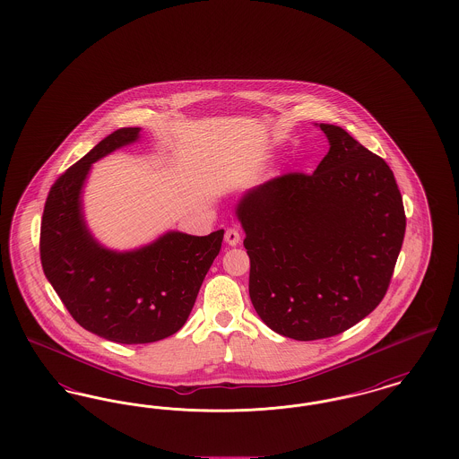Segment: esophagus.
Wrapping results in <instances>:
<instances>
[{"label": "esophagus", "instance_id": "1", "mask_svg": "<svg viewBox=\"0 0 459 459\" xmlns=\"http://www.w3.org/2000/svg\"><path fill=\"white\" fill-rule=\"evenodd\" d=\"M225 242H227L229 246H238L240 242L239 230L234 229V227L227 229V230H225Z\"/></svg>", "mask_w": 459, "mask_h": 459}]
</instances>
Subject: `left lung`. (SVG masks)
Returning a JSON list of instances; mask_svg holds the SVG:
<instances>
[{
    "label": "left lung",
    "mask_w": 459,
    "mask_h": 459,
    "mask_svg": "<svg viewBox=\"0 0 459 459\" xmlns=\"http://www.w3.org/2000/svg\"><path fill=\"white\" fill-rule=\"evenodd\" d=\"M313 174L279 175L238 206L249 298L263 322L296 341L342 333L384 299L406 215L393 170L342 127Z\"/></svg>",
    "instance_id": "8db88e82"
}]
</instances>
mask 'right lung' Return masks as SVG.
<instances>
[{"label":"right lung","mask_w":459,"mask_h":459,"mask_svg":"<svg viewBox=\"0 0 459 459\" xmlns=\"http://www.w3.org/2000/svg\"><path fill=\"white\" fill-rule=\"evenodd\" d=\"M139 131L109 134L56 178L46 197L39 239L44 275L72 318L120 344L156 342L182 328L223 240V230L203 238L169 232L141 249L117 253L91 238L81 212L89 167L134 143Z\"/></svg>","instance_id":"1"}]
</instances>
